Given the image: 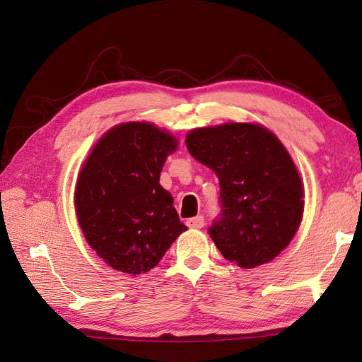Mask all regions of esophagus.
<instances>
[{
  "label": "esophagus",
  "mask_w": 362,
  "mask_h": 362,
  "mask_svg": "<svg viewBox=\"0 0 362 362\" xmlns=\"http://www.w3.org/2000/svg\"><path fill=\"white\" fill-rule=\"evenodd\" d=\"M187 226L188 228H203L204 226V217L203 216H196V217H192L187 220Z\"/></svg>",
  "instance_id": "1"
}]
</instances>
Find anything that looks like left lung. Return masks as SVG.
I'll return each mask as SVG.
<instances>
[{"mask_svg":"<svg viewBox=\"0 0 362 362\" xmlns=\"http://www.w3.org/2000/svg\"><path fill=\"white\" fill-rule=\"evenodd\" d=\"M187 148L217 174L220 217L209 235L241 268L272 262L287 247L303 214V187L284 145L252 122H226L188 132Z\"/></svg>","mask_w":362,"mask_h":362,"instance_id":"left-lung-1","label":"left lung"}]
</instances>
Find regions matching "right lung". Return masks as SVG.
Instances as JSON below:
<instances>
[{"mask_svg":"<svg viewBox=\"0 0 362 362\" xmlns=\"http://www.w3.org/2000/svg\"><path fill=\"white\" fill-rule=\"evenodd\" d=\"M177 145L151 122H124L103 134L79 170V226L97 255L118 272H150L187 230L173 196L159 185Z\"/></svg>","mask_w":362,"mask_h":362,"instance_id":"obj_1","label":"right lung"}]
</instances>
